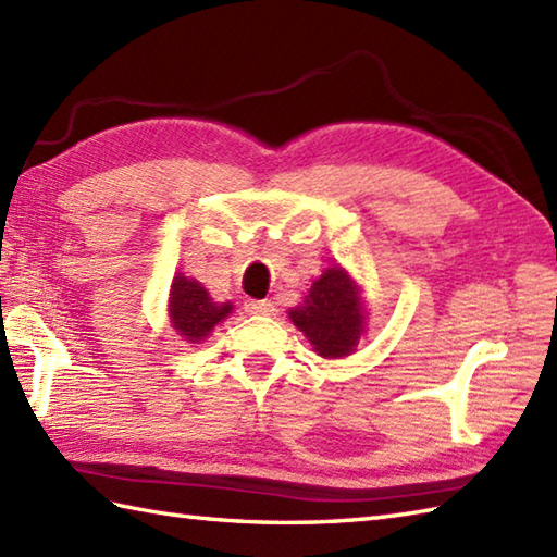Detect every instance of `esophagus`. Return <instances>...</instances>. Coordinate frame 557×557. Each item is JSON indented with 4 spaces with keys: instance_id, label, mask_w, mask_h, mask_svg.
I'll return each mask as SVG.
<instances>
[{
    "instance_id": "esophagus-1",
    "label": "esophagus",
    "mask_w": 557,
    "mask_h": 557,
    "mask_svg": "<svg viewBox=\"0 0 557 557\" xmlns=\"http://www.w3.org/2000/svg\"><path fill=\"white\" fill-rule=\"evenodd\" d=\"M246 313H253V315H272L275 313L277 309H275V304L272 301H268V299H251V301H246Z\"/></svg>"
}]
</instances>
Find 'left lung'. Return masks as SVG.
<instances>
[{"label":"left lung","mask_w":557,"mask_h":557,"mask_svg":"<svg viewBox=\"0 0 557 557\" xmlns=\"http://www.w3.org/2000/svg\"><path fill=\"white\" fill-rule=\"evenodd\" d=\"M289 318L323 359L347 357L366 327L359 287L342 268H327Z\"/></svg>","instance_id":"left-lung-1"}]
</instances>
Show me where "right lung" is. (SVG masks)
Listing matches in <instances>:
<instances>
[{
  "instance_id": "right-lung-1",
  "label": "right lung",
  "mask_w": 557,
  "mask_h": 557,
  "mask_svg": "<svg viewBox=\"0 0 557 557\" xmlns=\"http://www.w3.org/2000/svg\"><path fill=\"white\" fill-rule=\"evenodd\" d=\"M168 306L172 327L191 345L206 339L212 333V327L222 323L234 309L230 301H212L208 289L200 282L182 275V272L172 280Z\"/></svg>"
}]
</instances>
